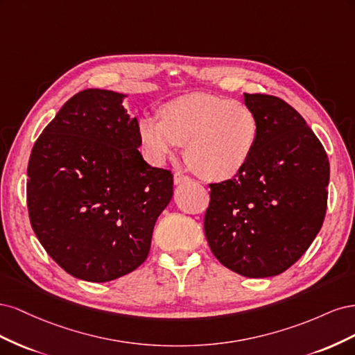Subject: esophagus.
<instances>
[{"label":"esophagus","mask_w":355,"mask_h":355,"mask_svg":"<svg viewBox=\"0 0 355 355\" xmlns=\"http://www.w3.org/2000/svg\"><path fill=\"white\" fill-rule=\"evenodd\" d=\"M189 180H191V179H189L187 175L182 173V171H176L175 176H173L175 185H182V184H185V182H189Z\"/></svg>","instance_id":"34e87169"}]
</instances>
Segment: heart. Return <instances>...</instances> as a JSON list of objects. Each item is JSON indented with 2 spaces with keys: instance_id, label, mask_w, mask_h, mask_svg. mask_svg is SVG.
<instances>
[{
  "instance_id": "1",
  "label": "heart",
  "mask_w": 355,
  "mask_h": 355,
  "mask_svg": "<svg viewBox=\"0 0 355 355\" xmlns=\"http://www.w3.org/2000/svg\"><path fill=\"white\" fill-rule=\"evenodd\" d=\"M159 116H142L137 125L145 155L155 164L185 145L189 167L202 179L222 182L237 176L253 154L257 118L243 102L189 93L161 106Z\"/></svg>"
}]
</instances>
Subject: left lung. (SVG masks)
<instances>
[{
    "label": "left lung",
    "mask_w": 355,
    "mask_h": 355,
    "mask_svg": "<svg viewBox=\"0 0 355 355\" xmlns=\"http://www.w3.org/2000/svg\"><path fill=\"white\" fill-rule=\"evenodd\" d=\"M257 118L249 163L210 184L204 232L216 259L249 278L284 272L317 237L330 176L323 145L295 108L270 94L244 93Z\"/></svg>",
    "instance_id": "left-lung-1"
}]
</instances>
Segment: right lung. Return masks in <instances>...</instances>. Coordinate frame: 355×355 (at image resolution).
I'll return each mask as SVG.
<instances>
[{
  "instance_id": "obj_1",
  "label": "right lung",
  "mask_w": 355,
  "mask_h": 355,
  "mask_svg": "<svg viewBox=\"0 0 355 355\" xmlns=\"http://www.w3.org/2000/svg\"><path fill=\"white\" fill-rule=\"evenodd\" d=\"M125 94L89 89L62 106L32 148L26 200L32 230L60 268L105 283L135 271L173 197V175L137 151Z\"/></svg>"
}]
</instances>
